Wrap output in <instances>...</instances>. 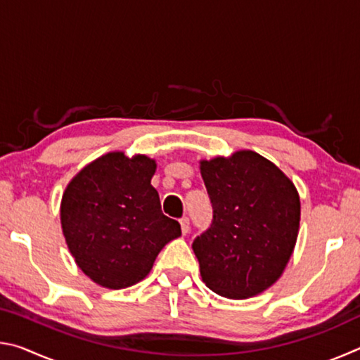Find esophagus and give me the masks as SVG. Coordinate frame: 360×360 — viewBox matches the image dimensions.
Here are the masks:
<instances>
[{
    "label": "esophagus",
    "mask_w": 360,
    "mask_h": 360,
    "mask_svg": "<svg viewBox=\"0 0 360 360\" xmlns=\"http://www.w3.org/2000/svg\"><path fill=\"white\" fill-rule=\"evenodd\" d=\"M179 224H181L182 235H187V233H188V229H191V219H188L187 216L181 217V219H179Z\"/></svg>",
    "instance_id": "obj_1"
}]
</instances>
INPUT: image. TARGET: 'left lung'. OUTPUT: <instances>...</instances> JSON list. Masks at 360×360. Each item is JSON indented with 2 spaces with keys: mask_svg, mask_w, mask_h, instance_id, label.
Listing matches in <instances>:
<instances>
[{
  "mask_svg": "<svg viewBox=\"0 0 360 360\" xmlns=\"http://www.w3.org/2000/svg\"><path fill=\"white\" fill-rule=\"evenodd\" d=\"M212 206L192 249L205 284L229 298L257 295L281 276L294 251L300 198L290 179L257 152L202 162Z\"/></svg>",
  "mask_w": 360,
  "mask_h": 360,
  "instance_id": "obj_1",
  "label": "left lung"
}]
</instances>
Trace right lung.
I'll use <instances>...</instances> for the list:
<instances>
[{
	"mask_svg": "<svg viewBox=\"0 0 360 360\" xmlns=\"http://www.w3.org/2000/svg\"><path fill=\"white\" fill-rule=\"evenodd\" d=\"M155 162L111 152L85 167L62 198V229L79 268L96 284L124 289L150 271L181 225L160 210Z\"/></svg>",
	"mask_w": 360,
	"mask_h": 360,
	"instance_id": "obj_1",
	"label": "right lung"
}]
</instances>
